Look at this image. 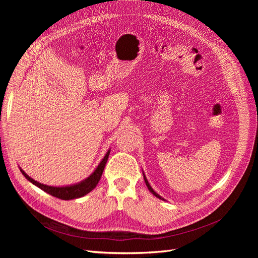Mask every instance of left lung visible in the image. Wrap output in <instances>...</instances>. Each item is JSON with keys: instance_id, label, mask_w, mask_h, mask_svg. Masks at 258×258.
Listing matches in <instances>:
<instances>
[{"instance_id": "1", "label": "left lung", "mask_w": 258, "mask_h": 258, "mask_svg": "<svg viewBox=\"0 0 258 258\" xmlns=\"http://www.w3.org/2000/svg\"><path fill=\"white\" fill-rule=\"evenodd\" d=\"M143 177H144V181H145V184H146V186H147V188H148V190H150L155 197H157V198H159V199H161V200H164V199H162L155 190H154V189L151 187V185H150V183H148V181L146 180V177H145V175H144V173H143Z\"/></svg>"}]
</instances>
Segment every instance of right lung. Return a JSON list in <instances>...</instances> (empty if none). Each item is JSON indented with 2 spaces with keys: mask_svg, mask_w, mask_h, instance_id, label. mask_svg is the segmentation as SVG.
Wrapping results in <instances>:
<instances>
[{
  "mask_svg": "<svg viewBox=\"0 0 258 258\" xmlns=\"http://www.w3.org/2000/svg\"><path fill=\"white\" fill-rule=\"evenodd\" d=\"M108 155H110V150L107 151V153L105 154L104 158L101 160L97 168L94 170V172L90 175L89 178H87L84 181H81L78 184H74V185H70V186H64V187L48 186V185L42 184V183L33 180L23 169H21V172L24 174V177L27 180L30 181L32 184H34L35 186L42 189V190H44L45 192H47L53 197H55V198H58L60 200H73V199L81 198V197L88 195L90 191L93 190L95 187H96V185L98 184L101 175H102L104 166H105L106 161L108 159Z\"/></svg>",
  "mask_w": 258,
  "mask_h": 258,
  "instance_id": "1",
  "label": "right lung"
}]
</instances>
